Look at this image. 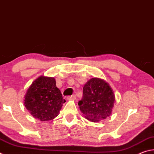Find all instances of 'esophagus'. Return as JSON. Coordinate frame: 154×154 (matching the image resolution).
Returning <instances> with one entry per match:
<instances>
[{
    "mask_svg": "<svg viewBox=\"0 0 154 154\" xmlns=\"http://www.w3.org/2000/svg\"><path fill=\"white\" fill-rule=\"evenodd\" d=\"M67 100H75V99H76V95H71V96H68L66 97Z\"/></svg>",
    "mask_w": 154,
    "mask_h": 154,
    "instance_id": "obj_1",
    "label": "esophagus"
}]
</instances>
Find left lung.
<instances>
[{"label":"left lung","mask_w":154,"mask_h":154,"mask_svg":"<svg viewBox=\"0 0 154 154\" xmlns=\"http://www.w3.org/2000/svg\"><path fill=\"white\" fill-rule=\"evenodd\" d=\"M115 95L109 83L98 78H92L83 88V97L79 101L81 111L91 122H98L110 116Z\"/></svg>","instance_id":"obj_1"}]
</instances>
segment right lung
Returning a JSON list of instances; mask_svg holds the SVG:
<instances>
[{
    "label": "right lung",
    "instance_id": "add662e5",
    "mask_svg": "<svg viewBox=\"0 0 154 154\" xmlns=\"http://www.w3.org/2000/svg\"><path fill=\"white\" fill-rule=\"evenodd\" d=\"M24 105L34 118L49 121L56 118L65 103L53 77L41 76L28 88Z\"/></svg>",
    "mask_w": 154,
    "mask_h": 154
}]
</instances>
